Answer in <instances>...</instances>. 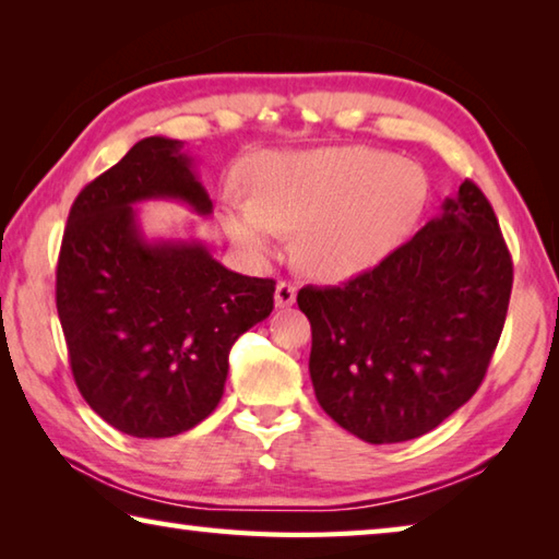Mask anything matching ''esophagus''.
I'll return each mask as SVG.
<instances>
[{
    "mask_svg": "<svg viewBox=\"0 0 559 559\" xmlns=\"http://www.w3.org/2000/svg\"><path fill=\"white\" fill-rule=\"evenodd\" d=\"M296 296H298L296 283L278 281V286H276V306H278V308L293 306V302H296Z\"/></svg>",
    "mask_w": 559,
    "mask_h": 559,
    "instance_id": "34e87169",
    "label": "esophagus"
}]
</instances>
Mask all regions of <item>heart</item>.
I'll return each mask as SVG.
<instances>
[{
	"instance_id": "b5f03b06",
	"label": "heart",
	"mask_w": 559,
	"mask_h": 559,
	"mask_svg": "<svg viewBox=\"0 0 559 559\" xmlns=\"http://www.w3.org/2000/svg\"><path fill=\"white\" fill-rule=\"evenodd\" d=\"M253 200L229 192L226 229L251 257H269L281 234L298 235V261L328 281L370 271L402 243L427 202L416 165L367 147L261 157Z\"/></svg>"
}]
</instances>
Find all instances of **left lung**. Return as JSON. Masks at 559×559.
<instances>
[{
  "label": "left lung",
  "instance_id": "8db88e82",
  "mask_svg": "<svg viewBox=\"0 0 559 559\" xmlns=\"http://www.w3.org/2000/svg\"><path fill=\"white\" fill-rule=\"evenodd\" d=\"M513 261L486 194L466 179L380 266L306 286L310 380L330 419L367 443L421 437L484 382L503 333Z\"/></svg>",
  "mask_w": 559,
  "mask_h": 559
}]
</instances>
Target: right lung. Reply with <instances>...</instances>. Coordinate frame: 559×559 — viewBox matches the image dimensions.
Wrapping results in <instances>:
<instances>
[{
	"mask_svg": "<svg viewBox=\"0 0 559 559\" xmlns=\"http://www.w3.org/2000/svg\"><path fill=\"white\" fill-rule=\"evenodd\" d=\"M182 140L145 138L81 189L69 212L56 308L75 386L100 419L135 439H167L210 416L229 349L273 310V278L216 261L197 239H145L132 206L212 200Z\"/></svg>",
	"mask_w": 559,
	"mask_h": 559,
	"instance_id": "right-lung-1",
	"label": "right lung"
}]
</instances>
